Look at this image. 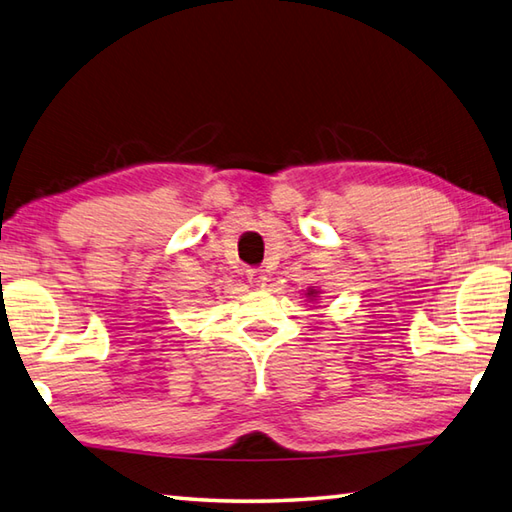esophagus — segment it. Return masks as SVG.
Masks as SVG:
<instances>
[{"label": "esophagus", "mask_w": 512, "mask_h": 512, "mask_svg": "<svg viewBox=\"0 0 512 512\" xmlns=\"http://www.w3.org/2000/svg\"><path fill=\"white\" fill-rule=\"evenodd\" d=\"M247 278H249V283H252V285H258V287L265 285V276H260L258 272H254V269H249Z\"/></svg>", "instance_id": "1"}]
</instances>
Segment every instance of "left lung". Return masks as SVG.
Wrapping results in <instances>:
<instances>
[{
    "label": "left lung",
    "instance_id": "left-lung-1",
    "mask_svg": "<svg viewBox=\"0 0 512 512\" xmlns=\"http://www.w3.org/2000/svg\"><path fill=\"white\" fill-rule=\"evenodd\" d=\"M314 294H316V292H312V296H314Z\"/></svg>",
    "mask_w": 512,
    "mask_h": 512
}]
</instances>
